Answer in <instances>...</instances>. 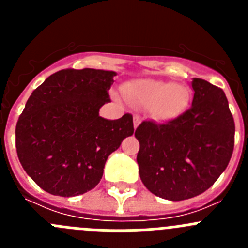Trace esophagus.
I'll return each mask as SVG.
<instances>
[{
    "label": "esophagus",
    "instance_id": "esophagus-1",
    "mask_svg": "<svg viewBox=\"0 0 248 248\" xmlns=\"http://www.w3.org/2000/svg\"><path fill=\"white\" fill-rule=\"evenodd\" d=\"M133 122H134V128H138L140 123H141V118L139 115H134V120Z\"/></svg>",
    "mask_w": 248,
    "mask_h": 248
}]
</instances>
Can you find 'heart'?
Returning <instances> with one entry per match:
<instances>
[{
  "instance_id": "obj_1",
  "label": "heart",
  "mask_w": 248,
  "mask_h": 248,
  "mask_svg": "<svg viewBox=\"0 0 248 248\" xmlns=\"http://www.w3.org/2000/svg\"><path fill=\"white\" fill-rule=\"evenodd\" d=\"M123 93L128 100L149 105L155 119L170 120L179 117L190 100L189 91L174 83L144 79L124 87Z\"/></svg>"
}]
</instances>
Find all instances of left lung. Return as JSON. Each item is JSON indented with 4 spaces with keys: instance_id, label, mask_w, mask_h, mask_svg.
<instances>
[{
    "instance_id": "obj_1",
    "label": "left lung",
    "mask_w": 248,
    "mask_h": 248,
    "mask_svg": "<svg viewBox=\"0 0 248 248\" xmlns=\"http://www.w3.org/2000/svg\"><path fill=\"white\" fill-rule=\"evenodd\" d=\"M192 105L165 123L144 120L135 130L140 179L159 198L202 194L225 171L235 145V122L223 91L192 78Z\"/></svg>"
}]
</instances>
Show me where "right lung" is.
I'll list each match as a JSON object with an SVG mask.
<instances>
[{"label":"right lung","mask_w":248,"mask_h":248,"mask_svg":"<svg viewBox=\"0 0 248 248\" xmlns=\"http://www.w3.org/2000/svg\"><path fill=\"white\" fill-rule=\"evenodd\" d=\"M115 72L67 68L28 98L16 125L19 163L45 191L71 198L94 189L105 161L134 133L133 115L99 117Z\"/></svg>","instance_id":"1"}]
</instances>
